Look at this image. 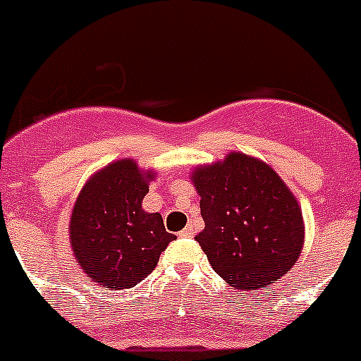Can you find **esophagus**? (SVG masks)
Instances as JSON below:
<instances>
[{"label":"esophagus","mask_w":361,"mask_h":361,"mask_svg":"<svg viewBox=\"0 0 361 361\" xmlns=\"http://www.w3.org/2000/svg\"><path fill=\"white\" fill-rule=\"evenodd\" d=\"M193 233H195V229H193V226H186V228H184L183 231L178 233V237L190 238V237H193Z\"/></svg>","instance_id":"1"}]
</instances>
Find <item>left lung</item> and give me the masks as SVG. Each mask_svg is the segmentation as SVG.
<instances>
[{"mask_svg":"<svg viewBox=\"0 0 361 361\" xmlns=\"http://www.w3.org/2000/svg\"><path fill=\"white\" fill-rule=\"evenodd\" d=\"M191 180L204 219L195 240L231 288H266L295 266L304 247V216L269 164L231 152L195 168Z\"/></svg>","mask_w":361,"mask_h":361,"instance_id":"8db88e82","label":"left lung"}]
</instances>
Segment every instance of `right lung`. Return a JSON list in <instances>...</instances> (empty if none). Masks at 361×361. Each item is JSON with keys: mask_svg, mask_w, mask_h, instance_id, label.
<instances>
[{"mask_svg": "<svg viewBox=\"0 0 361 361\" xmlns=\"http://www.w3.org/2000/svg\"><path fill=\"white\" fill-rule=\"evenodd\" d=\"M153 175L133 159H121L92 175L73 204L68 226L73 257L99 286L133 288L175 240L161 213L142 209Z\"/></svg>", "mask_w": 361, "mask_h": 361, "instance_id": "obj_1", "label": "right lung"}]
</instances>
